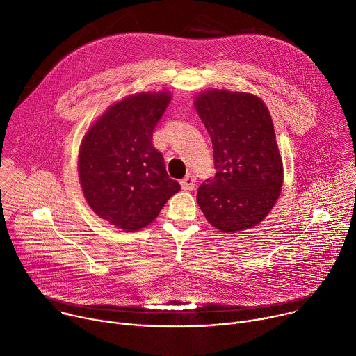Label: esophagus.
Masks as SVG:
<instances>
[{
  "mask_svg": "<svg viewBox=\"0 0 356 356\" xmlns=\"http://www.w3.org/2000/svg\"><path fill=\"white\" fill-rule=\"evenodd\" d=\"M183 190H193L195 186V176L193 173H188L181 181H180Z\"/></svg>",
  "mask_w": 356,
  "mask_h": 356,
  "instance_id": "esophagus-1",
  "label": "esophagus"
}]
</instances>
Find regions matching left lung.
Listing matches in <instances>:
<instances>
[{
    "label": "left lung",
    "instance_id": "left-lung-1",
    "mask_svg": "<svg viewBox=\"0 0 356 356\" xmlns=\"http://www.w3.org/2000/svg\"><path fill=\"white\" fill-rule=\"evenodd\" d=\"M194 104L210 134L217 170L198 187V206L220 231L255 227L273 209L283 183L269 110L257 95L225 90L200 94Z\"/></svg>",
    "mask_w": 356,
    "mask_h": 356
}]
</instances>
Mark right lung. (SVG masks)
I'll return each mask as SVG.
<instances>
[{
  "mask_svg": "<svg viewBox=\"0 0 356 356\" xmlns=\"http://www.w3.org/2000/svg\"><path fill=\"white\" fill-rule=\"evenodd\" d=\"M169 103L168 92L127 97L106 111L81 143L79 175L88 206L125 231L150 224L180 190L152 143Z\"/></svg>",
  "mask_w": 356,
  "mask_h": 356,
  "instance_id": "1",
  "label": "right lung"
}]
</instances>
